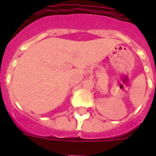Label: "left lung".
Here are the masks:
<instances>
[{
	"label": "left lung",
	"mask_w": 156,
	"mask_h": 156,
	"mask_svg": "<svg viewBox=\"0 0 156 156\" xmlns=\"http://www.w3.org/2000/svg\"><path fill=\"white\" fill-rule=\"evenodd\" d=\"M155 85H156V83H155Z\"/></svg>",
	"instance_id": "obj_1"
}]
</instances>
